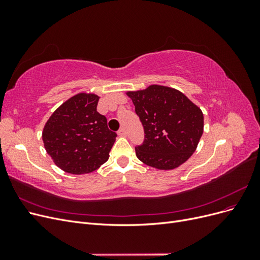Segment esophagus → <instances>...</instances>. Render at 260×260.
<instances>
[{"label":"esophagus","instance_id":"1","mask_svg":"<svg viewBox=\"0 0 260 260\" xmlns=\"http://www.w3.org/2000/svg\"><path fill=\"white\" fill-rule=\"evenodd\" d=\"M118 136H120V137H127V131H125L123 128H121L119 131H118Z\"/></svg>","mask_w":260,"mask_h":260}]
</instances>
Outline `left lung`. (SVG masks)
Segmentation results:
<instances>
[{"label":"left lung","instance_id":"8db88e82","mask_svg":"<svg viewBox=\"0 0 260 260\" xmlns=\"http://www.w3.org/2000/svg\"><path fill=\"white\" fill-rule=\"evenodd\" d=\"M143 124L145 139L136 147L138 158L158 170H172L195 152L204 131L201 108L182 92L152 84L144 90L128 91Z\"/></svg>","mask_w":260,"mask_h":260}]
</instances>
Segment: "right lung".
Returning a JSON list of instances; mask_svg holds the SVG:
<instances>
[{"label":"right lung","instance_id":"1","mask_svg":"<svg viewBox=\"0 0 260 260\" xmlns=\"http://www.w3.org/2000/svg\"><path fill=\"white\" fill-rule=\"evenodd\" d=\"M100 96L78 93L64 102L46 121L42 140L54 164L72 175L96 170L108 160L117 135L96 111Z\"/></svg>","mask_w":260,"mask_h":260}]
</instances>
